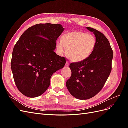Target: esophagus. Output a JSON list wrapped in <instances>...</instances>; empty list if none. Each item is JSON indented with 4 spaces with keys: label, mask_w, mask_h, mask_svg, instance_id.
<instances>
[{
    "label": "esophagus",
    "mask_w": 128,
    "mask_h": 128,
    "mask_svg": "<svg viewBox=\"0 0 128 128\" xmlns=\"http://www.w3.org/2000/svg\"><path fill=\"white\" fill-rule=\"evenodd\" d=\"M69 62H68V61H67V62H66V64H65V67H68V66H69Z\"/></svg>",
    "instance_id": "obj_1"
}]
</instances>
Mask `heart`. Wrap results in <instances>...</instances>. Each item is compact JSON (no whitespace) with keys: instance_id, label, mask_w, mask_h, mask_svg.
<instances>
[{"instance_id":"heart-1","label":"heart","mask_w":128,"mask_h":128,"mask_svg":"<svg viewBox=\"0 0 128 128\" xmlns=\"http://www.w3.org/2000/svg\"><path fill=\"white\" fill-rule=\"evenodd\" d=\"M96 40L95 36L88 33L74 31L65 33L61 40L56 42L57 50L60 54L67 48L68 58L73 62H80L86 59L94 52Z\"/></svg>"}]
</instances>
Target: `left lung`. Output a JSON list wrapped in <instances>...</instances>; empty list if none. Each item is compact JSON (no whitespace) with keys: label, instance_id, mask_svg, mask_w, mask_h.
I'll return each instance as SVG.
<instances>
[{"label":"left lung","instance_id":"left-lung-1","mask_svg":"<svg viewBox=\"0 0 128 128\" xmlns=\"http://www.w3.org/2000/svg\"><path fill=\"white\" fill-rule=\"evenodd\" d=\"M96 42L92 54L86 59L72 63L71 76L66 83L70 94L76 99H88L102 90L112 70L113 50L104 34L90 27Z\"/></svg>","mask_w":128,"mask_h":128}]
</instances>
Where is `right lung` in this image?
I'll use <instances>...</instances> for the list:
<instances>
[{
    "mask_svg": "<svg viewBox=\"0 0 128 128\" xmlns=\"http://www.w3.org/2000/svg\"><path fill=\"white\" fill-rule=\"evenodd\" d=\"M64 30L60 24H37L27 29L15 45L11 69L23 94L34 98L44 94L53 74L64 67L65 58L54 52Z\"/></svg>",
    "mask_w": 128,
    "mask_h": 128,
    "instance_id": "obj_1",
    "label": "right lung"
}]
</instances>
